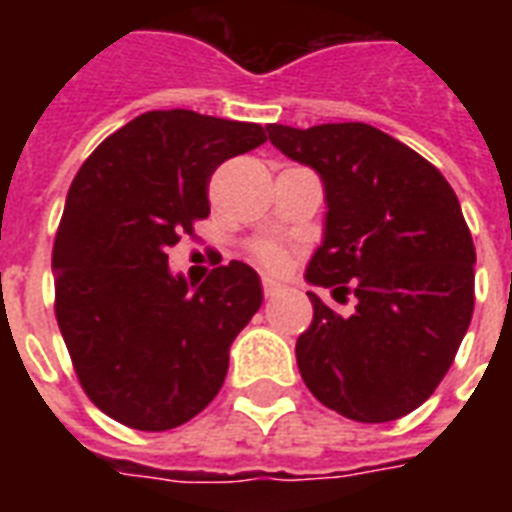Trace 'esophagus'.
I'll return each mask as SVG.
<instances>
[{
	"label": "esophagus",
	"mask_w": 512,
	"mask_h": 512,
	"mask_svg": "<svg viewBox=\"0 0 512 512\" xmlns=\"http://www.w3.org/2000/svg\"><path fill=\"white\" fill-rule=\"evenodd\" d=\"M263 292H265V297H276V295H281V292H284V284H279V281L271 279V276H265Z\"/></svg>",
	"instance_id": "34e87169"
}]
</instances>
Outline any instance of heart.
I'll return each instance as SVG.
<instances>
[{
    "label": "heart",
    "instance_id": "1",
    "mask_svg": "<svg viewBox=\"0 0 512 512\" xmlns=\"http://www.w3.org/2000/svg\"><path fill=\"white\" fill-rule=\"evenodd\" d=\"M255 260L265 268H273V271H279L284 268L289 260L287 249L281 247V244H273V241H263V244H257L255 247Z\"/></svg>",
    "mask_w": 512,
    "mask_h": 512
}]
</instances>
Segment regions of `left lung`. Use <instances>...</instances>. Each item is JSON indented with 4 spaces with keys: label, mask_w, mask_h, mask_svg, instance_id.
<instances>
[{
    "label": "left lung",
    "mask_w": 512,
    "mask_h": 512,
    "mask_svg": "<svg viewBox=\"0 0 512 512\" xmlns=\"http://www.w3.org/2000/svg\"><path fill=\"white\" fill-rule=\"evenodd\" d=\"M265 130L324 183V241L305 281L358 300L345 319L308 292L313 321L295 348L305 385L348 420H398L433 396L473 316L476 247L457 193L372 124Z\"/></svg>",
    "instance_id": "1"
}]
</instances>
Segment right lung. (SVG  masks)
I'll return each mask as SVG.
<instances>
[{"label":"right lung","mask_w":512,"mask_h":512,"mask_svg":"<svg viewBox=\"0 0 512 512\" xmlns=\"http://www.w3.org/2000/svg\"><path fill=\"white\" fill-rule=\"evenodd\" d=\"M265 140L252 122L148 111L76 172L52 247L55 316L84 393L111 420L170 430L223 388L231 342L263 305L260 276L231 260L193 289L167 249L209 215L212 172Z\"/></svg>","instance_id":"right-lung-1"}]
</instances>
